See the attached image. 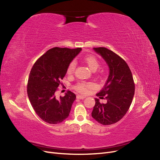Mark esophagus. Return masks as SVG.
<instances>
[{
  "mask_svg": "<svg viewBox=\"0 0 160 160\" xmlns=\"http://www.w3.org/2000/svg\"><path fill=\"white\" fill-rule=\"evenodd\" d=\"M76 98L77 99H83L86 98V97L84 95H78L77 96H76Z\"/></svg>",
  "mask_w": 160,
  "mask_h": 160,
  "instance_id": "1",
  "label": "esophagus"
}]
</instances>
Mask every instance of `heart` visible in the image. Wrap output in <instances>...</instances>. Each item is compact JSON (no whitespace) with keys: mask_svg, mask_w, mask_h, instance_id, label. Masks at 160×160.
<instances>
[{"mask_svg":"<svg viewBox=\"0 0 160 160\" xmlns=\"http://www.w3.org/2000/svg\"><path fill=\"white\" fill-rule=\"evenodd\" d=\"M83 60L86 63V65L89 67V68L93 71H96L97 68L99 67V61L97 58L93 55H86ZM76 68V62L72 61L68 65L67 70V73L68 75H71L74 73ZM93 88V84L92 82H78L77 84L74 86V89L81 93H86L89 89Z\"/></svg>","mask_w":160,"mask_h":160,"instance_id":"obj_1","label":"heart"}]
</instances>
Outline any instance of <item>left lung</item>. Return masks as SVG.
Segmentation results:
<instances>
[{
  "mask_svg": "<svg viewBox=\"0 0 160 160\" xmlns=\"http://www.w3.org/2000/svg\"><path fill=\"white\" fill-rule=\"evenodd\" d=\"M106 61L109 75L103 88L96 95L105 96L104 104L95 98L92 116L97 122L107 126L120 121L126 115L133 101L135 84L133 76L126 62L119 55L106 48H93Z\"/></svg>",
  "mask_w": 160,
  "mask_h": 160,
  "instance_id": "obj_1",
  "label": "left lung"
}]
</instances>
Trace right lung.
Segmentation results:
<instances>
[{"mask_svg": "<svg viewBox=\"0 0 160 160\" xmlns=\"http://www.w3.org/2000/svg\"><path fill=\"white\" fill-rule=\"evenodd\" d=\"M81 50V48H53L42 55L31 68L27 95L34 110L46 123H61L71 112L76 95L69 91L58 100L55 93L67 73L68 65Z\"/></svg>", "mask_w": 160, "mask_h": 160, "instance_id": "add662e5", "label": "right lung"}]
</instances>
